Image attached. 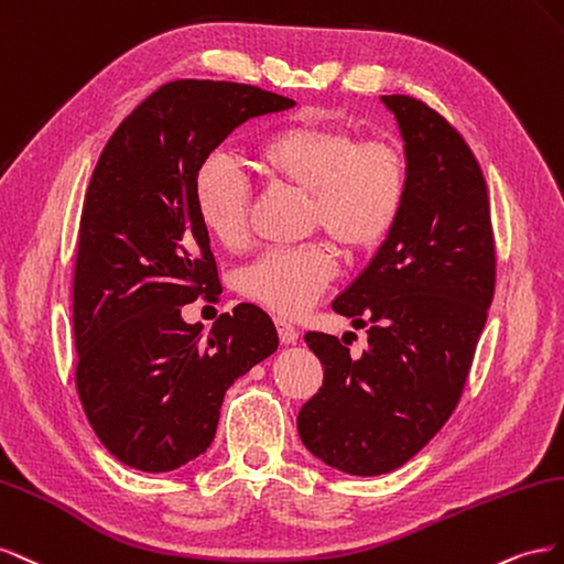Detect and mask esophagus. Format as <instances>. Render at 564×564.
Wrapping results in <instances>:
<instances>
[{"mask_svg": "<svg viewBox=\"0 0 564 564\" xmlns=\"http://www.w3.org/2000/svg\"><path fill=\"white\" fill-rule=\"evenodd\" d=\"M276 330H279V337H281V343H283V345H295V343H297L300 333H297V328H295V326L288 324V321L276 318Z\"/></svg>", "mask_w": 564, "mask_h": 564, "instance_id": "esophagus-1", "label": "esophagus"}]
</instances>
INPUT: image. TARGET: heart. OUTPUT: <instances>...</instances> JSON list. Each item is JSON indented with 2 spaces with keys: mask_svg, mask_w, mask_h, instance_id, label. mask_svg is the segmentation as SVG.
<instances>
[{
  "mask_svg": "<svg viewBox=\"0 0 564 564\" xmlns=\"http://www.w3.org/2000/svg\"><path fill=\"white\" fill-rule=\"evenodd\" d=\"M262 174L310 196V224L347 254L378 248L404 210L406 163L384 141H357L343 124L291 120L252 147ZM193 205L203 229L224 248L248 236L250 186L234 160L207 155L193 176ZM335 276L328 246L269 250L240 273V293L281 316H302Z\"/></svg>",
  "mask_w": 564,
  "mask_h": 564,
  "instance_id": "1",
  "label": "heart"
}]
</instances>
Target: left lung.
I'll list each match as a JSON object with an SVG mask.
<instances>
[{
    "label": "left lung",
    "instance_id": "1",
    "mask_svg": "<svg viewBox=\"0 0 564 564\" xmlns=\"http://www.w3.org/2000/svg\"><path fill=\"white\" fill-rule=\"evenodd\" d=\"M380 101L404 139V210L333 300L366 328V349L351 357L333 335H304L324 388L297 415L302 444L359 477L401 468L454 413L496 283L487 184L468 143L413 96Z\"/></svg>",
    "mask_w": 564,
    "mask_h": 564
}]
</instances>
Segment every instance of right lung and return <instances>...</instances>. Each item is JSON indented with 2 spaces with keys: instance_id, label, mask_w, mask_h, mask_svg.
Listing matches in <instances>:
<instances>
[{
  "instance_id": "right-lung-1",
  "label": "right lung",
  "mask_w": 564,
  "mask_h": 564,
  "mask_svg": "<svg viewBox=\"0 0 564 564\" xmlns=\"http://www.w3.org/2000/svg\"><path fill=\"white\" fill-rule=\"evenodd\" d=\"M293 106L260 87L176 79L122 120L96 163L73 283L75 378L96 437L134 470L170 473L205 454L234 380L279 349L254 304L210 333L182 307L219 285L193 205L198 165L236 127Z\"/></svg>"
}]
</instances>
